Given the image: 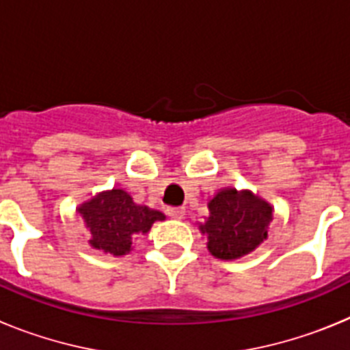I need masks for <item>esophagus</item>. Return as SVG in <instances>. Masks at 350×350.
I'll use <instances>...</instances> for the list:
<instances>
[{
  "label": "esophagus",
  "mask_w": 350,
  "mask_h": 350,
  "mask_svg": "<svg viewBox=\"0 0 350 350\" xmlns=\"http://www.w3.org/2000/svg\"><path fill=\"white\" fill-rule=\"evenodd\" d=\"M168 215L172 216V218L180 220V218H184V215H186V207H168Z\"/></svg>",
  "instance_id": "1"
}]
</instances>
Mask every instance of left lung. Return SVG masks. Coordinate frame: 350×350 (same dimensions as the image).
I'll use <instances>...</instances> for the list:
<instances>
[{"label":"left lung","instance_id":"1","mask_svg":"<svg viewBox=\"0 0 350 350\" xmlns=\"http://www.w3.org/2000/svg\"><path fill=\"white\" fill-rule=\"evenodd\" d=\"M209 216L198 225L215 258L232 261L254 252L268 238L273 206L250 189L225 187L209 202Z\"/></svg>","mask_w":350,"mask_h":350}]
</instances>
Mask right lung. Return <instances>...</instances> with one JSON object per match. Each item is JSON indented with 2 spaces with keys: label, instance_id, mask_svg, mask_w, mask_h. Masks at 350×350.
<instances>
[{
  "label": "right lung",
  "instance_id": "right-lung-1",
  "mask_svg": "<svg viewBox=\"0 0 350 350\" xmlns=\"http://www.w3.org/2000/svg\"><path fill=\"white\" fill-rule=\"evenodd\" d=\"M78 213L89 232V245L114 258L132 250L135 234H146L155 221L166 218L161 211L135 204L120 187L94 195L78 206Z\"/></svg>",
  "mask_w": 350,
  "mask_h": 350
}]
</instances>
